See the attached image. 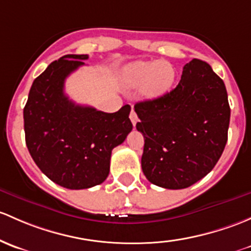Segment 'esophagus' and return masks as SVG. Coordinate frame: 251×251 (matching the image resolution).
Returning <instances> with one entry per match:
<instances>
[{
	"mask_svg": "<svg viewBox=\"0 0 251 251\" xmlns=\"http://www.w3.org/2000/svg\"><path fill=\"white\" fill-rule=\"evenodd\" d=\"M130 119H131V123H132V125L136 126L137 121H138V117H137L136 112H134L133 109L131 110V113H130Z\"/></svg>",
	"mask_w": 251,
	"mask_h": 251,
	"instance_id": "34e87169",
	"label": "esophagus"
}]
</instances>
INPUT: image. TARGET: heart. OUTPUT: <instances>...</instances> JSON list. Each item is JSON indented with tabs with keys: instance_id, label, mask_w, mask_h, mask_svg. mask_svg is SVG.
I'll use <instances>...</instances> for the list:
<instances>
[{
	"instance_id": "heart-1",
	"label": "heart",
	"mask_w": 251,
	"mask_h": 251,
	"mask_svg": "<svg viewBox=\"0 0 251 251\" xmlns=\"http://www.w3.org/2000/svg\"><path fill=\"white\" fill-rule=\"evenodd\" d=\"M126 79L130 85H140L147 99H154L166 92L174 80V70L168 62H134L126 67Z\"/></svg>"
}]
</instances>
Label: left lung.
Here are the masks:
<instances>
[{
  "instance_id": "1",
  "label": "left lung",
  "mask_w": 251,
  "mask_h": 251,
  "mask_svg": "<svg viewBox=\"0 0 251 251\" xmlns=\"http://www.w3.org/2000/svg\"><path fill=\"white\" fill-rule=\"evenodd\" d=\"M143 133L142 170L150 183L185 189L214 168L227 142L231 109L223 79L194 59L178 85L134 104Z\"/></svg>"
}]
</instances>
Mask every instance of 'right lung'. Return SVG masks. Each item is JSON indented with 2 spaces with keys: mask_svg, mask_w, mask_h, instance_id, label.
<instances>
[{
  "mask_svg": "<svg viewBox=\"0 0 251 251\" xmlns=\"http://www.w3.org/2000/svg\"><path fill=\"white\" fill-rule=\"evenodd\" d=\"M88 59V55L70 54L50 63L33 80L24 108L30 155L50 180L71 190L103 183L112 150L132 130L128 104L104 113L75 104L66 96V78Z\"/></svg>",
  "mask_w": 251,
  "mask_h": 251,
  "instance_id": "1",
  "label": "right lung"
}]
</instances>
